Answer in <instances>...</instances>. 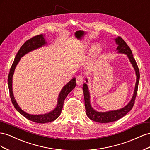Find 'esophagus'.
<instances>
[{
    "label": "esophagus",
    "mask_w": 150,
    "mask_h": 150,
    "mask_svg": "<svg viewBox=\"0 0 150 150\" xmlns=\"http://www.w3.org/2000/svg\"><path fill=\"white\" fill-rule=\"evenodd\" d=\"M83 81V75H80L79 76H76V84L79 85H82Z\"/></svg>",
    "instance_id": "34e87169"
}]
</instances>
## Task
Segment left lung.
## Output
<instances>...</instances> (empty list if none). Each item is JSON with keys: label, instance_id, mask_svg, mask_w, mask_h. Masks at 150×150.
I'll return each instance as SVG.
<instances>
[{"label": "left lung", "instance_id": "8db88e82", "mask_svg": "<svg viewBox=\"0 0 150 150\" xmlns=\"http://www.w3.org/2000/svg\"><path fill=\"white\" fill-rule=\"evenodd\" d=\"M115 41H116V43L119 45L117 48V50L119 51V53H125L127 55L128 58H129L130 62H131L132 65L133 66L136 71V82L135 85V89L131 100L130 101L129 104H128L126 107H125V108L116 110L108 111V112H99L94 110L92 108L91 105L90 104V94L87 85L86 83H84L83 86V92L84 95L85 108V110H86L87 115L91 119V120L100 123H108L114 122L115 121H117L118 119H121L123 116H125L126 114L129 112L132 109V107L134 106L137 92H138V83L140 76L139 70L135 59L133 58V56H132V51L129 47L127 45L126 42L124 41V40L121 37H118L117 38H116V39H115Z\"/></svg>", "mask_w": 150, "mask_h": 150}]
</instances>
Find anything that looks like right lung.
I'll use <instances>...</instances> for the list:
<instances>
[{
  "mask_svg": "<svg viewBox=\"0 0 150 150\" xmlns=\"http://www.w3.org/2000/svg\"><path fill=\"white\" fill-rule=\"evenodd\" d=\"M45 44H46V41H45V40L44 39L43 36L42 35L34 36L25 41L23 45V46L21 47L18 53L16 54L13 63H12V65L11 67L9 74H8V80H7L11 99L12 101V103L14 105L16 109L18 110L21 114H22L24 117L27 118L28 119H29V120L37 122V123H41V124L52 122L59 116V115H60L62 112L64 101H65L66 97L67 96L68 94L75 87V85H76L75 78H74L62 88V91L60 93H59V97H58V101L57 108L48 114H41V115H31L28 113H25L19 108L18 104H17L16 101L14 99L13 93H12V76H13V74H14L15 68L16 65H18V63L19 62L21 58L23 57L25 54L28 53V52H29V51H31L33 50L40 48V47L44 45Z\"/></svg>",
  "mask_w": 150,
  "mask_h": 150,
  "instance_id": "add662e5",
  "label": "right lung"
}]
</instances>
